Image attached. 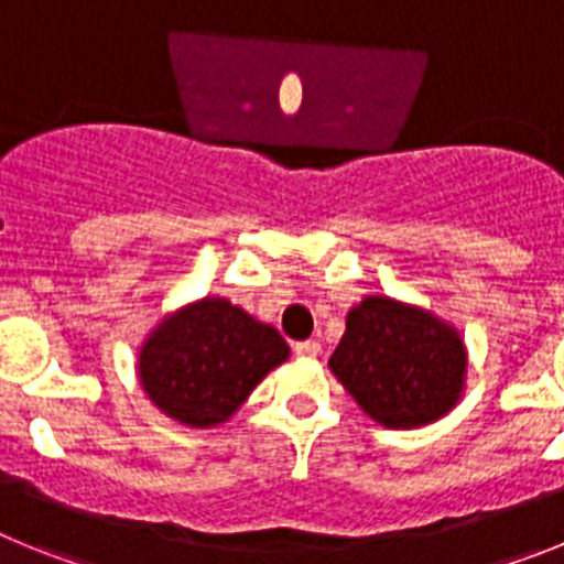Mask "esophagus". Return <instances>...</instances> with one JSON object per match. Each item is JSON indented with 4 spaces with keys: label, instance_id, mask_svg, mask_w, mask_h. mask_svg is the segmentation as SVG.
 <instances>
[{
    "label": "esophagus",
    "instance_id": "1",
    "mask_svg": "<svg viewBox=\"0 0 564 564\" xmlns=\"http://www.w3.org/2000/svg\"><path fill=\"white\" fill-rule=\"evenodd\" d=\"M293 350H296V356H302V358H313V356H318L322 344H318V341H296V347H293Z\"/></svg>",
    "mask_w": 564,
    "mask_h": 564
}]
</instances>
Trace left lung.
I'll use <instances>...</instances> for the list:
<instances>
[{"instance_id": "left-lung-1", "label": "left lung", "mask_w": 564, "mask_h": 564, "mask_svg": "<svg viewBox=\"0 0 564 564\" xmlns=\"http://www.w3.org/2000/svg\"><path fill=\"white\" fill-rule=\"evenodd\" d=\"M330 370L372 421L415 430L460 401L466 347L460 333L435 313L367 296L347 313Z\"/></svg>"}]
</instances>
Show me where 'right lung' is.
<instances>
[{
  "label": "right lung",
  "mask_w": 564,
  "mask_h": 564,
  "mask_svg": "<svg viewBox=\"0 0 564 564\" xmlns=\"http://www.w3.org/2000/svg\"><path fill=\"white\" fill-rule=\"evenodd\" d=\"M288 356L291 347L276 327L262 325L228 299L206 296L149 333L138 378L163 415L208 430L226 423Z\"/></svg>",
  "instance_id": "add662e5"
}]
</instances>
